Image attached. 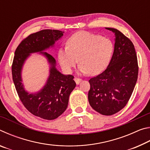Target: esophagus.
Here are the masks:
<instances>
[{
	"instance_id": "1",
	"label": "esophagus",
	"mask_w": 150,
	"mask_h": 150,
	"mask_svg": "<svg viewBox=\"0 0 150 150\" xmlns=\"http://www.w3.org/2000/svg\"><path fill=\"white\" fill-rule=\"evenodd\" d=\"M74 81H75L76 84L77 85H79V83L81 82V81H82V80H81V79H78V78H75Z\"/></svg>"
}]
</instances>
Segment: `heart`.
I'll list each match as a JSON object with an SVG mask.
<instances>
[{"instance_id": "1", "label": "heart", "mask_w": 150, "mask_h": 150, "mask_svg": "<svg viewBox=\"0 0 150 150\" xmlns=\"http://www.w3.org/2000/svg\"><path fill=\"white\" fill-rule=\"evenodd\" d=\"M114 46L110 40L99 35L81 31L71 36L67 47L59 48L58 60L62 69L71 73L78 61L81 74L97 75L107 67Z\"/></svg>"}]
</instances>
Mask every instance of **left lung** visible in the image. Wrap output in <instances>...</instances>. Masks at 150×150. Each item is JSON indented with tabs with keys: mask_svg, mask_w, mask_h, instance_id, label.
<instances>
[{
	"mask_svg": "<svg viewBox=\"0 0 150 150\" xmlns=\"http://www.w3.org/2000/svg\"><path fill=\"white\" fill-rule=\"evenodd\" d=\"M115 34V47L105 71L88 81L91 107L103 115H115L126 105L135 87L138 74L133 43L119 30L105 28Z\"/></svg>",
	"mask_w": 150,
	"mask_h": 150,
	"instance_id": "left-lung-1",
	"label": "left lung"
}]
</instances>
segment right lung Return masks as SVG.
Wrapping results in <instances>:
<instances>
[{"instance_id":"obj_1","label":"right lung","mask_w":150,"mask_h":150,"mask_svg":"<svg viewBox=\"0 0 150 150\" xmlns=\"http://www.w3.org/2000/svg\"><path fill=\"white\" fill-rule=\"evenodd\" d=\"M63 34L64 32L60 30H43L30 34L16 48L12 63V79L22 104L32 115L45 120H54L64 112L70 94L76 86L74 77L59 72L54 57L45 52L49 48H54L55 42L62 38ZM35 52L47 59L50 65L49 76L41 90L30 93L22 83L21 71L27 58Z\"/></svg>"}]
</instances>
